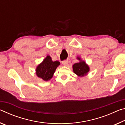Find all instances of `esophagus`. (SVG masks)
<instances>
[{
	"label": "esophagus",
	"instance_id": "1",
	"mask_svg": "<svg viewBox=\"0 0 125 125\" xmlns=\"http://www.w3.org/2000/svg\"><path fill=\"white\" fill-rule=\"evenodd\" d=\"M68 60H64L62 62V64L63 65H64V66H66L68 64Z\"/></svg>",
	"mask_w": 125,
	"mask_h": 125
}]
</instances>
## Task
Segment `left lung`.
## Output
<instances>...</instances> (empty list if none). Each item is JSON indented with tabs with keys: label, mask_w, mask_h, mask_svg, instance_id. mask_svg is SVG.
Segmentation results:
<instances>
[{
	"label": "left lung",
	"mask_w": 125,
	"mask_h": 125,
	"mask_svg": "<svg viewBox=\"0 0 125 125\" xmlns=\"http://www.w3.org/2000/svg\"><path fill=\"white\" fill-rule=\"evenodd\" d=\"M77 59L80 61L79 62L76 63L73 65V70L74 73L76 74L78 77H83L86 75L89 71V67L84 61H82L81 58L78 57Z\"/></svg>",
	"instance_id": "1"
}]
</instances>
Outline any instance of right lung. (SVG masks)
I'll use <instances>...</instances> for the list:
<instances>
[{
	"label": "right lung",
	"instance_id": "obj_1",
	"mask_svg": "<svg viewBox=\"0 0 125 125\" xmlns=\"http://www.w3.org/2000/svg\"><path fill=\"white\" fill-rule=\"evenodd\" d=\"M60 64V62L57 61L53 62L50 56H47L42 62L37 65L36 74L38 77L45 81H48L52 78L55 71Z\"/></svg>",
	"mask_w": 125,
	"mask_h": 125
}]
</instances>
